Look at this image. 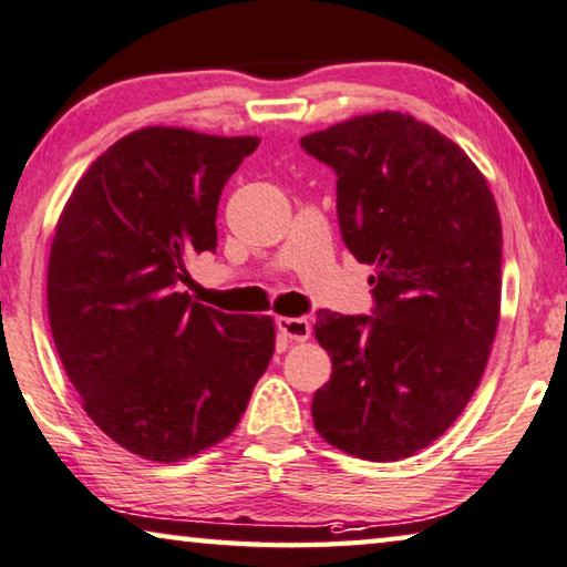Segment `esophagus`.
<instances>
[{
	"instance_id": "34e87169",
	"label": "esophagus",
	"mask_w": 567,
	"mask_h": 567,
	"mask_svg": "<svg viewBox=\"0 0 567 567\" xmlns=\"http://www.w3.org/2000/svg\"><path fill=\"white\" fill-rule=\"evenodd\" d=\"M277 328L290 338V341H308L310 338V320L306 318H277Z\"/></svg>"
}]
</instances>
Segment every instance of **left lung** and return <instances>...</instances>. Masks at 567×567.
I'll use <instances>...</instances> for the list:
<instances>
[{
    "label": "left lung",
    "mask_w": 567,
    "mask_h": 567,
    "mask_svg": "<svg viewBox=\"0 0 567 567\" xmlns=\"http://www.w3.org/2000/svg\"><path fill=\"white\" fill-rule=\"evenodd\" d=\"M300 145L338 175V224L374 267L377 302L374 316L318 310L333 371L312 422L357 458H410L484 377L502 308L499 208L466 152L410 114L353 116Z\"/></svg>",
    "instance_id": "left-lung-1"
}]
</instances>
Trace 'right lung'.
<instances>
[{"instance_id": "right-lung-1", "label": "right lung", "mask_w": 567, "mask_h": 567, "mask_svg": "<svg viewBox=\"0 0 567 567\" xmlns=\"http://www.w3.org/2000/svg\"><path fill=\"white\" fill-rule=\"evenodd\" d=\"M259 137L145 126L114 142L65 200L48 318L86 415L155 463L234 433L275 353L269 316L193 302L188 259L216 249L221 190Z\"/></svg>"}]
</instances>
